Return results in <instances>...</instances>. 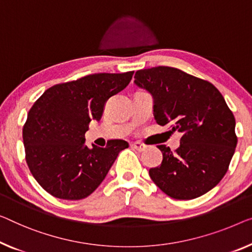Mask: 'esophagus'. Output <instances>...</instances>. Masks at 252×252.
Returning <instances> with one entry per match:
<instances>
[{"mask_svg": "<svg viewBox=\"0 0 252 252\" xmlns=\"http://www.w3.org/2000/svg\"><path fill=\"white\" fill-rule=\"evenodd\" d=\"M131 147L138 150V152H145L147 149V146L145 144H141V142H133V144H131Z\"/></svg>", "mask_w": 252, "mask_h": 252, "instance_id": "34e87169", "label": "esophagus"}]
</instances>
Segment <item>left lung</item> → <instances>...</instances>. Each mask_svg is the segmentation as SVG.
<instances>
[{"instance_id":"obj_1","label":"left lung","mask_w":252,"mask_h":252,"mask_svg":"<svg viewBox=\"0 0 252 252\" xmlns=\"http://www.w3.org/2000/svg\"><path fill=\"white\" fill-rule=\"evenodd\" d=\"M134 84L152 94L156 122L182 133L175 152L157 146L163 160L149 170L154 183L179 200L208 192L227 172L238 142L234 115L222 94L210 82L171 66L139 70Z\"/></svg>"}]
</instances>
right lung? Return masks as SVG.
I'll return each mask as SVG.
<instances>
[{
	"label": "right lung",
	"mask_w": 252,
	"mask_h": 252,
	"mask_svg": "<svg viewBox=\"0 0 252 252\" xmlns=\"http://www.w3.org/2000/svg\"><path fill=\"white\" fill-rule=\"evenodd\" d=\"M133 71L95 73L52 86L29 110L24 129L26 162L36 181L56 198L79 200L95 191L121 150L125 140L107 141L105 148L88 147L85 133L92 120L99 121L105 103L125 89Z\"/></svg>",
	"instance_id": "obj_1"
}]
</instances>
